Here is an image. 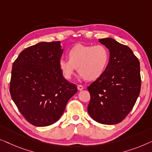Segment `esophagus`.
Wrapping results in <instances>:
<instances>
[{
    "label": "esophagus",
    "instance_id": "esophagus-1",
    "mask_svg": "<svg viewBox=\"0 0 152 152\" xmlns=\"http://www.w3.org/2000/svg\"><path fill=\"white\" fill-rule=\"evenodd\" d=\"M77 87H78V89L79 91H82L83 89V86L81 85H78V86H77Z\"/></svg>",
    "mask_w": 152,
    "mask_h": 152
}]
</instances>
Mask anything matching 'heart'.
<instances>
[{
  "instance_id": "obj_1",
  "label": "heart",
  "mask_w": 152,
  "mask_h": 152,
  "mask_svg": "<svg viewBox=\"0 0 152 152\" xmlns=\"http://www.w3.org/2000/svg\"><path fill=\"white\" fill-rule=\"evenodd\" d=\"M69 60L61 58L58 65L63 76L70 80L78 67L81 78L96 80L101 76L110 63L108 49L102 45H77L68 52Z\"/></svg>"
}]
</instances>
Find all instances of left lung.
Wrapping results in <instances>:
<instances>
[{"instance_id":"1","label":"left lung","mask_w":152,"mask_h":152,"mask_svg":"<svg viewBox=\"0 0 152 152\" xmlns=\"http://www.w3.org/2000/svg\"><path fill=\"white\" fill-rule=\"evenodd\" d=\"M109 50L110 60L105 72L87 89L91 118L104 125L121 122L131 112L140 91V63L129 47L112 38L98 40Z\"/></svg>"}]
</instances>
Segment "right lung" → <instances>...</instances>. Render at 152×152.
<instances>
[{
  "instance_id": "1",
  "label": "right lung",
  "mask_w": 152,
  "mask_h": 152,
  "mask_svg": "<svg viewBox=\"0 0 152 152\" xmlns=\"http://www.w3.org/2000/svg\"><path fill=\"white\" fill-rule=\"evenodd\" d=\"M61 43L41 42L29 47L13 63L10 94L21 114L36 127L58 121L68 100L78 91L59 68L63 53Z\"/></svg>"
}]
</instances>
